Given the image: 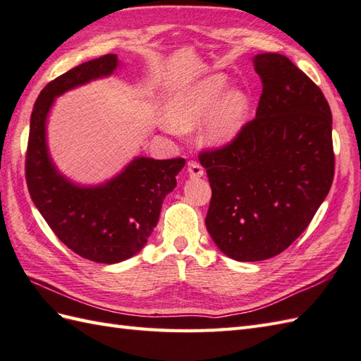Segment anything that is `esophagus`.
Masks as SVG:
<instances>
[{"label": "esophagus", "mask_w": 361, "mask_h": 361, "mask_svg": "<svg viewBox=\"0 0 361 361\" xmlns=\"http://www.w3.org/2000/svg\"><path fill=\"white\" fill-rule=\"evenodd\" d=\"M187 171H188V174L191 176V178H196V179L197 178H202V176H204V166L199 164V162H196V160H190Z\"/></svg>", "instance_id": "34e87169"}]
</instances>
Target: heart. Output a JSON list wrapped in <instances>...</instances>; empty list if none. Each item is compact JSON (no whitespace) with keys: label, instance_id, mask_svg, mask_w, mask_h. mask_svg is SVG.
I'll list each match as a JSON object with an SVG mask.
<instances>
[{"label":"heart","instance_id":"heart-1","mask_svg":"<svg viewBox=\"0 0 361 361\" xmlns=\"http://www.w3.org/2000/svg\"><path fill=\"white\" fill-rule=\"evenodd\" d=\"M227 77L214 74L173 94L164 108L165 123L185 133L204 118V139L210 145H222L241 130L248 113V95L233 87L226 91Z\"/></svg>","mask_w":361,"mask_h":361}]
</instances>
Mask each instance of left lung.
<instances>
[{"instance_id": "1", "label": "left lung", "mask_w": 361, "mask_h": 361, "mask_svg": "<svg viewBox=\"0 0 361 361\" xmlns=\"http://www.w3.org/2000/svg\"><path fill=\"white\" fill-rule=\"evenodd\" d=\"M256 117L227 145L199 154L212 187L205 226L222 253L274 258L307 228L329 193L332 113L322 90L281 54L253 59Z\"/></svg>"}]
</instances>
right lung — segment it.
<instances>
[{
	"label": "right lung",
	"mask_w": 361,
	"mask_h": 361,
	"mask_svg": "<svg viewBox=\"0 0 361 361\" xmlns=\"http://www.w3.org/2000/svg\"><path fill=\"white\" fill-rule=\"evenodd\" d=\"M118 65L108 54L82 63L52 80L32 109L26 153V182L32 201L60 241L85 259L116 264L147 244L165 196L174 190L185 159L135 157L116 178L80 187L55 168L46 145V120L54 99L91 80L108 77Z\"/></svg>",
	"instance_id": "obj_1"
}]
</instances>
